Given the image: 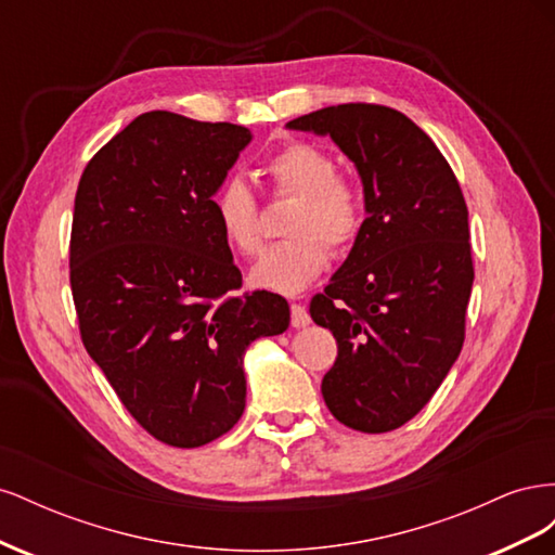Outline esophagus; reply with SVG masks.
I'll return each mask as SVG.
<instances>
[{
  "label": "esophagus",
  "mask_w": 555,
  "mask_h": 555,
  "mask_svg": "<svg viewBox=\"0 0 555 555\" xmlns=\"http://www.w3.org/2000/svg\"><path fill=\"white\" fill-rule=\"evenodd\" d=\"M310 324V314L306 310V306L300 304H292V326L294 328H304Z\"/></svg>",
  "instance_id": "34e87169"
}]
</instances>
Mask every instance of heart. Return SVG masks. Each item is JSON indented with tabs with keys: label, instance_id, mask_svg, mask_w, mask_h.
<instances>
[{
	"label": "heart",
	"instance_id": "b5f03b06",
	"mask_svg": "<svg viewBox=\"0 0 555 555\" xmlns=\"http://www.w3.org/2000/svg\"><path fill=\"white\" fill-rule=\"evenodd\" d=\"M333 155L314 143L294 141L268 157L263 171L275 194L298 196L289 217L292 238L268 247L249 273L259 289L284 296L300 294L322 275L328 245L354 243L363 224V192L349 176L335 171ZM212 215L224 241L238 255H257L263 233L257 196L238 176L227 178L212 194Z\"/></svg>",
	"mask_w": 555,
	"mask_h": 555
}]
</instances>
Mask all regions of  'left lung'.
<instances>
[{"instance_id": "1", "label": "left lung", "mask_w": 555, "mask_h": 555, "mask_svg": "<svg viewBox=\"0 0 555 555\" xmlns=\"http://www.w3.org/2000/svg\"><path fill=\"white\" fill-rule=\"evenodd\" d=\"M287 127L331 137L363 182L354 247L310 300L314 324L338 343L322 382L326 408L361 433L400 428L465 340L475 268L461 184L428 133L389 106H328Z\"/></svg>"}]
</instances>
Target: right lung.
<instances>
[{
    "mask_svg": "<svg viewBox=\"0 0 555 555\" xmlns=\"http://www.w3.org/2000/svg\"><path fill=\"white\" fill-rule=\"evenodd\" d=\"M249 141L241 125L150 111L78 182L69 278L82 345L127 412L180 449L236 426L245 349L289 326L282 296H236L243 275L212 215Z\"/></svg>",
    "mask_w": 555,
    "mask_h": 555,
    "instance_id": "obj_1",
    "label": "right lung"
}]
</instances>
